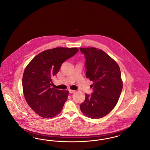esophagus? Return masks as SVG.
I'll return each mask as SVG.
<instances>
[{
	"instance_id": "obj_1",
	"label": "esophagus",
	"mask_w": 150,
	"mask_h": 150,
	"mask_svg": "<svg viewBox=\"0 0 150 150\" xmlns=\"http://www.w3.org/2000/svg\"><path fill=\"white\" fill-rule=\"evenodd\" d=\"M69 92L70 93H74L75 92V91H74V90H71V89H69Z\"/></svg>"
}]
</instances>
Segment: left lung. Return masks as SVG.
Returning <instances> with one entry per match:
<instances>
[{
	"instance_id": "obj_1",
	"label": "left lung",
	"mask_w": 150,
	"mask_h": 150,
	"mask_svg": "<svg viewBox=\"0 0 150 150\" xmlns=\"http://www.w3.org/2000/svg\"><path fill=\"white\" fill-rule=\"evenodd\" d=\"M85 55L86 78L93 82L94 92L86 94L80 108L82 113L92 119L102 118L116 105L123 83L117 62L103 50L94 47L80 48Z\"/></svg>"
}]
</instances>
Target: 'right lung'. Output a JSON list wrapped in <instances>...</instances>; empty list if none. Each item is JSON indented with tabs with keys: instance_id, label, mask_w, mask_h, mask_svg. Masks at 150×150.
I'll return each instance as SVG.
<instances>
[{
	"instance_id": "obj_1",
	"label": "right lung",
	"mask_w": 150,
	"mask_h": 150,
	"mask_svg": "<svg viewBox=\"0 0 150 150\" xmlns=\"http://www.w3.org/2000/svg\"><path fill=\"white\" fill-rule=\"evenodd\" d=\"M78 51V48L64 47L44 50L26 67L22 78L23 93L29 106L39 116L49 119L62 111L69 91L51 88L52 78L64 61Z\"/></svg>"
}]
</instances>
